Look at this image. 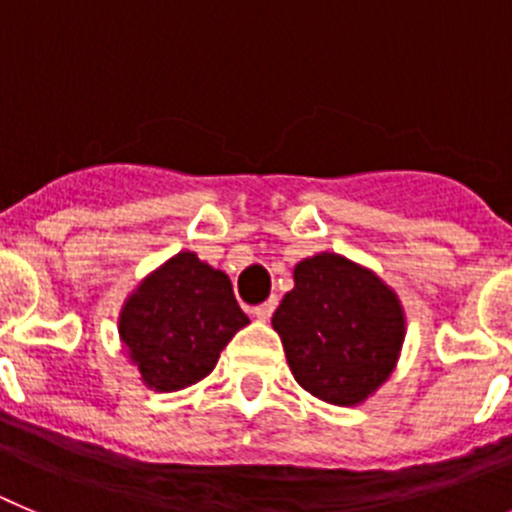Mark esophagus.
Segmentation results:
<instances>
[{"instance_id": "1", "label": "esophagus", "mask_w": 512, "mask_h": 512, "mask_svg": "<svg viewBox=\"0 0 512 512\" xmlns=\"http://www.w3.org/2000/svg\"><path fill=\"white\" fill-rule=\"evenodd\" d=\"M275 306H278V298H267L265 303H260V306L252 308V313H255V316L260 321H267V319H270V316H273Z\"/></svg>"}]
</instances>
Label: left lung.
I'll list each match as a JSON object with an SVG mask.
<instances>
[{"label": "left lung", "instance_id": "8db88e82", "mask_svg": "<svg viewBox=\"0 0 512 512\" xmlns=\"http://www.w3.org/2000/svg\"><path fill=\"white\" fill-rule=\"evenodd\" d=\"M293 280L273 313L290 372L326 403H362L388 380L403 347L405 313L395 290L334 252L298 262Z\"/></svg>", "mask_w": 512, "mask_h": 512}]
</instances>
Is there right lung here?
<instances>
[{
    "label": "right lung",
    "mask_w": 512,
    "mask_h": 512,
    "mask_svg": "<svg viewBox=\"0 0 512 512\" xmlns=\"http://www.w3.org/2000/svg\"><path fill=\"white\" fill-rule=\"evenodd\" d=\"M247 324L227 275L196 252H178L124 301L119 339L147 388L173 393L204 380Z\"/></svg>",
    "instance_id": "1"
}]
</instances>
